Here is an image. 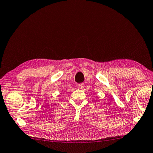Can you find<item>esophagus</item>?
I'll list each match as a JSON object with an SVG mask.
<instances>
[{
    "label": "esophagus",
    "instance_id": "esophagus-1",
    "mask_svg": "<svg viewBox=\"0 0 153 153\" xmlns=\"http://www.w3.org/2000/svg\"><path fill=\"white\" fill-rule=\"evenodd\" d=\"M78 87H79V88L80 89H83L84 88V84L83 83H80L78 85Z\"/></svg>",
    "mask_w": 153,
    "mask_h": 153
}]
</instances>
